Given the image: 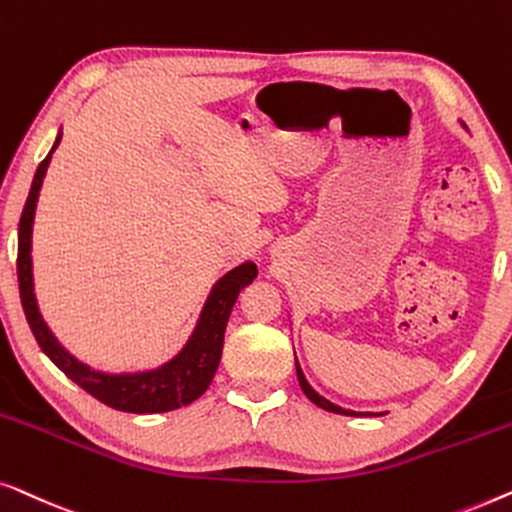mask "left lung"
<instances>
[{
  "label": "left lung",
  "instance_id": "8db88e82",
  "mask_svg": "<svg viewBox=\"0 0 512 512\" xmlns=\"http://www.w3.org/2000/svg\"><path fill=\"white\" fill-rule=\"evenodd\" d=\"M297 378H299V385H301V390H304L306 397L311 399V401L315 403V406L325 408V410H329V413H338V415H359V413H355V410H345V408H341V406H336V403L327 401L325 397H320V394L315 392L311 385H308V380H306V376H304V371L299 369V362H297ZM369 415H373V413H369Z\"/></svg>",
  "mask_w": 512,
  "mask_h": 512
}]
</instances>
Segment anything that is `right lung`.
<instances>
[{
    "label": "right lung",
    "mask_w": 512,
    "mask_h": 512,
    "mask_svg": "<svg viewBox=\"0 0 512 512\" xmlns=\"http://www.w3.org/2000/svg\"><path fill=\"white\" fill-rule=\"evenodd\" d=\"M62 134L57 136L53 150L60 146ZM50 150L46 160L39 164L37 174L30 187V197L25 201L23 215H20L18 227V285H20V301H23L25 318L30 322V329L37 338L39 348L53 359V364L60 369L64 376L74 380L78 387L99 399L106 406L115 410H125V413H167L187 406L194 399L208 390L211 380L218 371L222 357V343H225L227 320L232 315V308L239 299L243 287L253 283L257 278V266L246 262L225 273L218 283H215L211 297H208L197 329L190 336L185 348L171 359L162 364L160 369L143 371V373H102L90 369L88 364L78 362L74 355L57 343V338L50 334V329L43 322L37 297H34L32 283V222L34 211H37L39 190L50 164Z\"/></svg>",
    "instance_id": "add662e5"
}]
</instances>
